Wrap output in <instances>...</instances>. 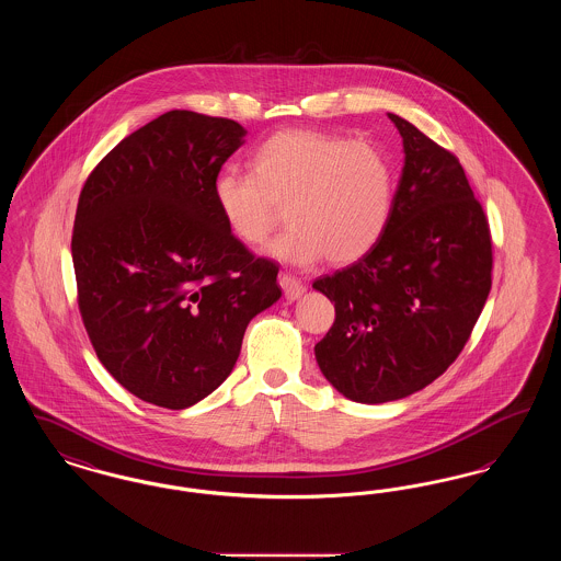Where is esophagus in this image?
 Here are the masks:
<instances>
[{"label": "esophagus", "mask_w": 561, "mask_h": 561, "mask_svg": "<svg viewBox=\"0 0 561 561\" xmlns=\"http://www.w3.org/2000/svg\"><path fill=\"white\" fill-rule=\"evenodd\" d=\"M279 286H282L284 296H286L290 302L296 300V298H300L302 293H305L302 282H300V279H296L293 275H288V273H282V275H279Z\"/></svg>", "instance_id": "esophagus-1"}]
</instances>
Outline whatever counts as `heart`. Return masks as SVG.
<instances>
[{
  "label": "heart",
  "instance_id": "heart-1",
  "mask_svg": "<svg viewBox=\"0 0 561 561\" xmlns=\"http://www.w3.org/2000/svg\"><path fill=\"white\" fill-rule=\"evenodd\" d=\"M214 206L227 231L259 245L282 220L290 229L268 252L286 263L332 265L362 261L382 238L393 206V170L387 156L364 140L290 128L268 136L252 156V174L222 170Z\"/></svg>",
  "mask_w": 561,
  "mask_h": 561
}]
</instances>
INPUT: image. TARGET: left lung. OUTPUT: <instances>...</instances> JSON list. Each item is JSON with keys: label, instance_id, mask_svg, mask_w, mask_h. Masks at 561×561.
<instances>
[{"label": "left lung", "instance_id": "8db88e82", "mask_svg": "<svg viewBox=\"0 0 561 561\" xmlns=\"http://www.w3.org/2000/svg\"><path fill=\"white\" fill-rule=\"evenodd\" d=\"M389 119L405 158L387 229L362 261L313 282L336 311L316 359L359 403L408 398L446 373L492 286L488 218L460 161L400 115Z\"/></svg>", "mask_w": 561, "mask_h": 561}]
</instances>
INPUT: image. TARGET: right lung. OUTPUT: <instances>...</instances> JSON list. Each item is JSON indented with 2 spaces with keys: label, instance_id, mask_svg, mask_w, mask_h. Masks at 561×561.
<instances>
[{
  "label": "right lung",
  "instance_id": "obj_1",
  "mask_svg": "<svg viewBox=\"0 0 561 561\" xmlns=\"http://www.w3.org/2000/svg\"><path fill=\"white\" fill-rule=\"evenodd\" d=\"M238 122L168 111L126 136L81 188L71 240L90 343L133 396L183 410L210 396L240 357L250 320L282 290L214 206Z\"/></svg>",
  "mask_w": 561,
  "mask_h": 561
}]
</instances>
